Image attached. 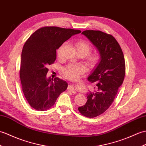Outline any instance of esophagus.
<instances>
[{"mask_svg": "<svg viewBox=\"0 0 146 146\" xmlns=\"http://www.w3.org/2000/svg\"><path fill=\"white\" fill-rule=\"evenodd\" d=\"M68 90L70 91H72V92L73 93H74V94L76 93V91H75V90H74V86H73V84H70V85H69L68 88Z\"/></svg>", "mask_w": 146, "mask_h": 146, "instance_id": "1", "label": "esophagus"}]
</instances>
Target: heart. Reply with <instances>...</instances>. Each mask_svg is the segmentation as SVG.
<instances>
[{"instance_id": "heart-1", "label": "heart", "mask_w": 146, "mask_h": 146, "mask_svg": "<svg viewBox=\"0 0 146 146\" xmlns=\"http://www.w3.org/2000/svg\"><path fill=\"white\" fill-rule=\"evenodd\" d=\"M76 50L78 52L82 53L84 55L88 54L91 50V46L90 44L86 41H80L76 43ZM60 49L58 50V54L60 55ZM88 63L90 66L93 67L96 65L98 61V55L93 54L90 55L87 58ZM85 71V68L83 65H76L73 64L68 65L63 68L62 72L66 78L70 80L76 79L79 74L83 73Z\"/></svg>"}]
</instances>
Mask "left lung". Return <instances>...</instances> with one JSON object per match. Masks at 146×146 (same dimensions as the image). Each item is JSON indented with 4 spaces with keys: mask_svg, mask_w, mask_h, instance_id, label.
I'll list each match as a JSON object with an SVG mask.
<instances>
[{
    "mask_svg": "<svg viewBox=\"0 0 146 146\" xmlns=\"http://www.w3.org/2000/svg\"><path fill=\"white\" fill-rule=\"evenodd\" d=\"M84 35L96 47L100 60L88 80L96 83L98 91L87 93V102L79 107L81 114L94 117L110 108L123 84L125 76V61L123 51L114 37L99 30H85Z\"/></svg>",
    "mask_w": 146,
    "mask_h": 146,
    "instance_id": "left-lung-1",
    "label": "left lung"
}]
</instances>
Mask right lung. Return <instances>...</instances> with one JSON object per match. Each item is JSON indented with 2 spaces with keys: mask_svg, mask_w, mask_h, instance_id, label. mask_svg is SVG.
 <instances>
[{
  "mask_svg": "<svg viewBox=\"0 0 146 146\" xmlns=\"http://www.w3.org/2000/svg\"><path fill=\"white\" fill-rule=\"evenodd\" d=\"M79 30L45 27L35 31L23 45L20 78L22 91L29 104L38 111L52 108L68 83L58 78H47V67L55 62L56 50Z\"/></svg>",
  "mask_w": 146,
  "mask_h": 146,
  "instance_id": "obj_1",
  "label": "right lung"
}]
</instances>
